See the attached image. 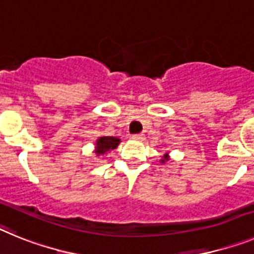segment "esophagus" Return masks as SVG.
Returning <instances> with one entry per match:
<instances>
[{
	"mask_svg": "<svg viewBox=\"0 0 254 254\" xmlns=\"http://www.w3.org/2000/svg\"><path fill=\"white\" fill-rule=\"evenodd\" d=\"M133 139L138 140V142H142V140H144V135L143 134H135V135H133Z\"/></svg>",
	"mask_w": 254,
	"mask_h": 254,
	"instance_id": "34e87169",
	"label": "esophagus"
}]
</instances>
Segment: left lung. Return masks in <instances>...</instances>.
Wrapping results in <instances>:
<instances>
[{"label":"left lung","mask_w":254,"mask_h":254,"mask_svg":"<svg viewBox=\"0 0 254 254\" xmlns=\"http://www.w3.org/2000/svg\"><path fill=\"white\" fill-rule=\"evenodd\" d=\"M169 160H170L169 153H165L164 157H162V160H160V162H161V164H165V162H166V161H169Z\"/></svg>","instance_id":"left-lung-1"}]
</instances>
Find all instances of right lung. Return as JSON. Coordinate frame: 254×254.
<instances>
[{
	"label": "right lung",
	"mask_w": 254,
	"mask_h": 254,
	"mask_svg": "<svg viewBox=\"0 0 254 254\" xmlns=\"http://www.w3.org/2000/svg\"><path fill=\"white\" fill-rule=\"evenodd\" d=\"M121 140L118 136H98L94 144V153L97 157L100 156H105L112 149L118 148V145L120 144Z\"/></svg>",
	"instance_id": "1"
}]
</instances>
